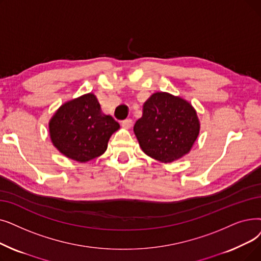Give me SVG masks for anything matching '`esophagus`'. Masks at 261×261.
<instances>
[{
    "mask_svg": "<svg viewBox=\"0 0 261 261\" xmlns=\"http://www.w3.org/2000/svg\"><path fill=\"white\" fill-rule=\"evenodd\" d=\"M121 126L124 129H130L132 127V120L131 119H124L121 121Z\"/></svg>",
    "mask_w": 261,
    "mask_h": 261,
    "instance_id": "1",
    "label": "esophagus"
}]
</instances>
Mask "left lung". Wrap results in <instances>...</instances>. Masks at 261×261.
I'll return each mask as SVG.
<instances>
[{
  "instance_id": "left-lung-1",
  "label": "left lung",
  "mask_w": 261,
  "mask_h": 261,
  "mask_svg": "<svg viewBox=\"0 0 261 261\" xmlns=\"http://www.w3.org/2000/svg\"><path fill=\"white\" fill-rule=\"evenodd\" d=\"M200 130L191 102L166 92L152 94L143 106L133 131L142 150L154 160L172 163L188 154Z\"/></svg>"
}]
</instances>
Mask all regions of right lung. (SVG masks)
Returning <instances> with one entry per match:
<instances>
[{
    "mask_svg": "<svg viewBox=\"0 0 261 261\" xmlns=\"http://www.w3.org/2000/svg\"><path fill=\"white\" fill-rule=\"evenodd\" d=\"M119 128L112 116L101 112L99 101L92 93L63 103L49 120L53 146L80 163L103 154L112 134Z\"/></svg>",
    "mask_w": 261,
    "mask_h": 261,
    "instance_id": "1",
    "label": "right lung"
}]
</instances>
